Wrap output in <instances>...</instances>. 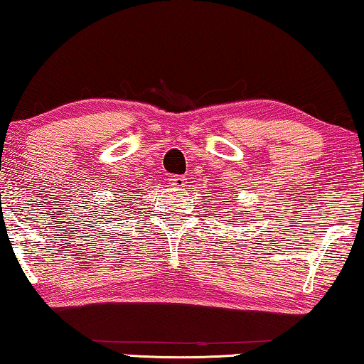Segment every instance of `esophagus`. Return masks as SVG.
<instances>
[{
	"label": "esophagus",
	"instance_id": "obj_1",
	"mask_svg": "<svg viewBox=\"0 0 364 364\" xmlns=\"http://www.w3.org/2000/svg\"><path fill=\"white\" fill-rule=\"evenodd\" d=\"M170 186L173 188H183L184 186V176H171Z\"/></svg>",
	"mask_w": 364,
	"mask_h": 364
}]
</instances>
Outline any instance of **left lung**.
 <instances>
[{"instance_id":"obj_1","label":"left lung","mask_w":364,"mask_h":364,"mask_svg":"<svg viewBox=\"0 0 364 364\" xmlns=\"http://www.w3.org/2000/svg\"><path fill=\"white\" fill-rule=\"evenodd\" d=\"M230 205H232V204H230ZM232 222H234V220H232Z\"/></svg>"}]
</instances>
